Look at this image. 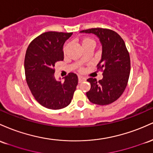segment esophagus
Returning <instances> with one entry per match:
<instances>
[{
	"label": "esophagus",
	"mask_w": 153,
	"mask_h": 153,
	"mask_svg": "<svg viewBox=\"0 0 153 153\" xmlns=\"http://www.w3.org/2000/svg\"><path fill=\"white\" fill-rule=\"evenodd\" d=\"M78 79H79V83H81V82L85 81V80H86L85 77H84L82 76H79Z\"/></svg>",
	"instance_id": "34e87169"
}]
</instances>
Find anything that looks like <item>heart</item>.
Returning a JSON list of instances; mask_svg holds the SVG:
<instances>
[{
	"label": "heart",
	"instance_id": "heart-1",
	"mask_svg": "<svg viewBox=\"0 0 153 153\" xmlns=\"http://www.w3.org/2000/svg\"><path fill=\"white\" fill-rule=\"evenodd\" d=\"M89 42H92V43L95 44V42H94L93 39H90V38H85L83 39V40L82 41V44H85V43H89Z\"/></svg>",
	"mask_w": 153,
	"mask_h": 153
}]
</instances>
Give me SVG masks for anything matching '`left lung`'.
Segmentation results:
<instances>
[{
  "mask_svg": "<svg viewBox=\"0 0 153 153\" xmlns=\"http://www.w3.org/2000/svg\"><path fill=\"white\" fill-rule=\"evenodd\" d=\"M80 32L96 35L102 45L97 68L102 70L103 77L98 82L95 78H89L91 88L86 95L94 104L112 103L123 94L129 77L131 63L124 41L118 33L108 29L92 28Z\"/></svg>",
  "mask_w": 153,
  "mask_h": 153,
  "instance_id": "8db88e82",
  "label": "left lung"
}]
</instances>
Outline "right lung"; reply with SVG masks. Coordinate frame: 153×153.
Returning <instances> with one entry per match:
<instances>
[{
	"label": "right lung",
	"instance_id": "right-lung-1",
	"mask_svg": "<svg viewBox=\"0 0 153 153\" xmlns=\"http://www.w3.org/2000/svg\"><path fill=\"white\" fill-rule=\"evenodd\" d=\"M72 32H48L32 41L26 51V80L32 95L41 105L58 110L66 107L73 97L78 77L69 73L64 82L55 78V64L63 60V47Z\"/></svg>",
	"mask_w": 153,
	"mask_h": 153
}]
</instances>
